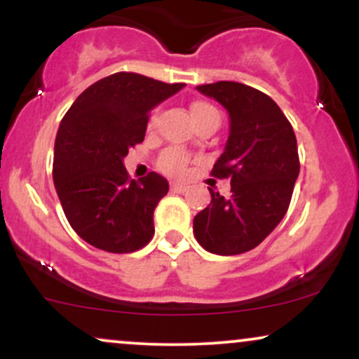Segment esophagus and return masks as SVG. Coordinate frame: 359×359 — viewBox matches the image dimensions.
Masks as SVG:
<instances>
[{"label": "esophagus", "instance_id": "1", "mask_svg": "<svg viewBox=\"0 0 359 359\" xmlns=\"http://www.w3.org/2000/svg\"><path fill=\"white\" fill-rule=\"evenodd\" d=\"M170 191L172 192H185V191H187V185L180 184V182H172L170 184Z\"/></svg>", "mask_w": 359, "mask_h": 359}]
</instances>
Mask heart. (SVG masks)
<instances>
[{"label": "heart", "instance_id": "obj_1", "mask_svg": "<svg viewBox=\"0 0 359 359\" xmlns=\"http://www.w3.org/2000/svg\"><path fill=\"white\" fill-rule=\"evenodd\" d=\"M209 113H217V111L214 109L211 104H208V102L197 101L191 106L192 119H197ZM160 165H162L163 170L168 172V174L182 175L185 170V165H187V156H185L182 151H177V150L167 151V154L162 156V160H160Z\"/></svg>", "mask_w": 359, "mask_h": 359}]
</instances>
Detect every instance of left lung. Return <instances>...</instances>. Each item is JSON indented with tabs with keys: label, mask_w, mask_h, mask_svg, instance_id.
I'll return each mask as SVG.
<instances>
[{
	"label": "left lung",
	"mask_w": 359,
	"mask_h": 359,
	"mask_svg": "<svg viewBox=\"0 0 359 359\" xmlns=\"http://www.w3.org/2000/svg\"><path fill=\"white\" fill-rule=\"evenodd\" d=\"M228 111L229 135L212 175L231 179V197L211 192L194 217V236L214 255H240L265 240L285 216L299 177L297 140L277 102L241 82L196 88Z\"/></svg>",
	"instance_id": "left-lung-1"
}]
</instances>
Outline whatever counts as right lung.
<instances>
[{"label":"right lung","mask_w":359,"mask_h":359,"mask_svg":"<svg viewBox=\"0 0 359 359\" xmlns=\"http://www.w3.org/2000/svg\"><path fill=\"white\" fill-rule=\"evenodd\" d=\"M184 86L118 72L89 86L62 118L53 184L69 224L89 245L131 253L154 236L167 179L150 172L131 180L123 160L145 138L150 111Z\"/></svg>","instance_id":"right-lung-1"}]
</instances>
